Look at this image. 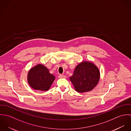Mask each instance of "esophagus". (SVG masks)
Here are the masks:
<instances>
[{"instance_id": "esophagus-1", "label": "esophagus", "mask_w": 131, "mask_h": 131, "mask_svg": "<svg viewBox=\"0 0 131 131\" xmlns=\"http://www.w3.org/2000/svg\"><path fill=\"white\" fill-rule=\"evenodd\" d=\"M65 77H66V76L64 75H62V74H60L58 75L59 78H65Z\"/></svg>"}]
</instances>
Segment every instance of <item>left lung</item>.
Here are the masks:
<instances>
[{"mask_svg":"<svg viewBox=\"0 0 131 131\" xmlns=\"http://www.w3.org/2000/svg\"><path fill=\"white\" fill-rule=\"evenodd\" d=\"M100 79L98 68L92 62L83 61L78 64L73 75L70 78L75 90L84 93L93 89Z\"/></svg>","mask_w":131,"mask_h":131,"instance_id":"obj_1","label":"left lung"}]
</instances>
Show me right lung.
<instances>
[{
  "mask_svg": "<svg viewBox=\"0 0 131 131\" xmlns=\"http://www.w3.org/2000/svg\"><path fill=\"white\" fill-rule=\"evenodd\" d=\"M54 80V75L50 74L47 68L41 64L31 69L28 74L29 85L37 90H48Z\"/></svg>",
  "mask_w": 131,
  "mask_h": 131,
  "instance_id": "right-lung-1",
  "label": "right lung"
}]
</instances>
